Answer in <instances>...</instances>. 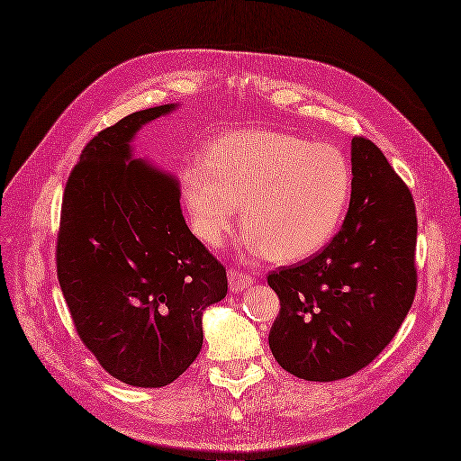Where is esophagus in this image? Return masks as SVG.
Listing matches in <instances>:
<instances>
[{"instance_id":"esophagus-1","label":"esophagus","mask_w":461,"mask_h":461,"mask_svg":"<svg viewBox=\"0 0 461 461\" xmlns=\"http://www.w3.org/2000/svg\"><path fill=\"white\" fill-rule=\"evenodd\" d=\"M228 281H230V291L231 293H241L245 288H249L250 285L257 283V277L245 274L243 269H231L228 274Z\"/></svg>"}]
</instances>
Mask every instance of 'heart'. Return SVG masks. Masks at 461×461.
Listing matches in <instances>:
<instances>
[{
	"instance_id": "obj_1",
	"label": "heart",
	"mask_w": 461,
	"mask_h": 461,
	"mask_svg": "<svg viewBox=\"0 0 461 461\" xmlns=\"http://www.w3.org/2000/svg\"><path fill=\"white\" fill-rule=\"evenodd\" d=\"M182 194L201 241L224 243L241 203L247 247L271 260L298 262L325 249L342 224L351 168L334 146L243 129L214 139L204 161L187 163Z\"/></svg>"
}]
</instances>
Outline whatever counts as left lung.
<instances>
[{
    "mask_svg": "<svg viewBox=\"0 0 461 461\" xmlns=\"http://www.w3.org/2000/svg\"><path fill=\"white\" fill-rule=\"evenodd\" d=\"M351 173L342 230L313 257L267 276L281 302L269 349L286 372L308 382L342 380L368 366L416 296L411 190L365 136L351 140Z\"/></svg>",
    "mask_w": 461,
    "mask_h": 461,
    "instance_id": "obj_1",
    "label": "left lung"
}]
</instances>
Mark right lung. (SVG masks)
<instances>
[{"instance_id": "add662e5", "label": "right lung", "mask_w": 461, "mask_h": 461, "mask_svg": "<svg viewBox=\"0 0 461 461\" xmlns=\"http://www.w3.org/2000/svg\"><path fill=\"white\" fill-rule=\"evenodd\" d=\"M134 112L83 148L64 187L57 276L85 344L108 374L163 387L203 346V310L226 298L221 266L185 226L178 182L132 159L142 125L173 112Z\"/></svg>"}]
</instances>
